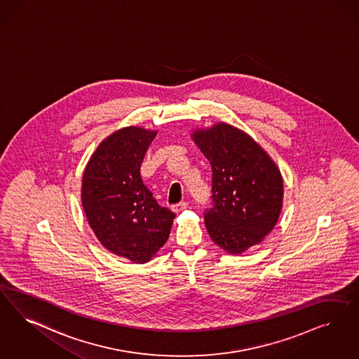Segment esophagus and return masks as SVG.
I'll use <instances>...</instances> for the list:
<instances>
[{"mask_svg": "<svg viewBox=\"0 0 359 359\" xmlns=\"http://www.w3.org/2000/svg\"><path fill=\"white\" fill-rule=\"evenodd\" d=\"M187 207H188V203H186V201H180V203H177V204H173L172 211L173 212H182V211L186 210Z\"/></svg>", "mask_w": 359, "mask_h": 359, "instance_id": "esophagus-1", "label": "esophagus"}]
</instances>
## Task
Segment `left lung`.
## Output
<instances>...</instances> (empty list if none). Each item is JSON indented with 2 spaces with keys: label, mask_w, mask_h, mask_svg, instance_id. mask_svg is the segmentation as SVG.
Segmentation results:
<instances>
[{
  "label": "left lung",
  "mask_w": 359,
  "mask_h": 359,
  "mask_svg": "<svg viewBox=\"0 0 359 359\" xmlns=\"http://www.w3.org/2000/svg\"><path fill=\"white\" fill-rule=\"evenodd\" d=\"M212 168L214 207L204 216L210 238L231 255L258 245L273 230L283 205V177L248 133L216 123L191 133Z\"/></svg>",
  "instance_id": "obj_1"
}]
</instances>
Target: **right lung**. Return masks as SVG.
Instances as JSON below:
<instances>
[{
  "label": "right lung",
  "mask_w": 359,
  "mask_h": 359,
  "mask_svg": "<svg viewBox=\"0 0 359 359\" xmlns=\"http://www.w3.org/2000/svg\"><path fill=\"white\" fill-rule=\"evenodd\" d=\"M158 130L117 129L86 163L81 204L88 223L108 251L147 263L168 241L175 214L160 207L144 186L140 165Z\"/></svg>",
  "instance_id": "right-lung-1"
}]
</instances>
